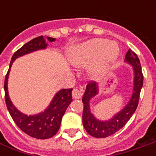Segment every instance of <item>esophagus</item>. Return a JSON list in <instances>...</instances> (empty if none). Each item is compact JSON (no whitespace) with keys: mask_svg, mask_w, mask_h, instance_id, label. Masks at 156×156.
Segmentation results:
<instances>
[{"mask_svg":"<svg viewBox=\"0 0 156 156\" xmlns=\"http://www.w3.org/2000/svg\"><path fill=\"white\" fill-rule=\"evenodd\" d=\"M82 89H79V88H74L72 91V96L74 99H80L82 96Z\"/></svg>","mask_w":156,"mask_h":156,"instance_id":"esophagus-1","label":"esophagus"}]
</instances>
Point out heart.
<instances>
[{"instance_id": "heart-1", "label": "heart", "mask_w": 156, "mask_h": 156, "mask_svg": "<svg viewBox=\"0 0 156 156\" xmlns=\"http://www.w3.org/2000/svg\"><path fill=\"white\" fill-rule=\"evenodd\" d=\"M119 55V48L115 42L107 40L93 39L75 48L69 56L75 66L86 65L95 59L94 69L103 72L110 67Z\"/></svg>"}]
</instances>
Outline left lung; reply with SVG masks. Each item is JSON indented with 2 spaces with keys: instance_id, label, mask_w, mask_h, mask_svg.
I'll return each mask as SVG.
<instances>
[{
  "instance_id": "1",
  "label": "left lung",
  "mask_w": 156,
  "mask_h": 156,
  "mask_svg": "<svg viewBox=\"0 0 156 156\" xmlns=\"http://www.w3.org/2000/svg\"><path fill=\"white\" fill-rule=\"evenodd\" d=\"M125 62L133 66L134 70V87L132 96L122 109L119 111L108 121H101L95 118L91 112L89 101L99 94V87L96 82H89L86 87L82 97L83 114L82 123L87 133L96 138H105L114 135L126 125L137 108L140 93L143 85V75L140 60L135 52L129 49L125 56Z\"/></svg>"
}]
</instances>
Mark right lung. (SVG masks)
Here are the masks:
<instances>
[{
    "mask_svg": "<svg viewBox=\"0 0 156 156\" xmlns=\"http://www.w3.org/2000/svg\"><path fill=\"white\" fill-rule=\"evenodd\" d=\"M47 40L50 42L55 41V38L51 37H47ZM47 46L48 43L46 42V39L42 35L29 41L22 46L12 56L9 69L5 77L4 82L5 101L12 119L21 131L36 139H48L54 136L58 132L63 115L72 101L73 88L61 89L55 94L49 106L43 112L34 115H27L21 113L12 103L8 91V80L10 69L16 58L39 49H45Z\"/></svg>",
    "mask_w": 156,
    "mask_h": 156,
    "instance_id": "right-lung-1",
    "label": "right lung"
}]
</instances>
